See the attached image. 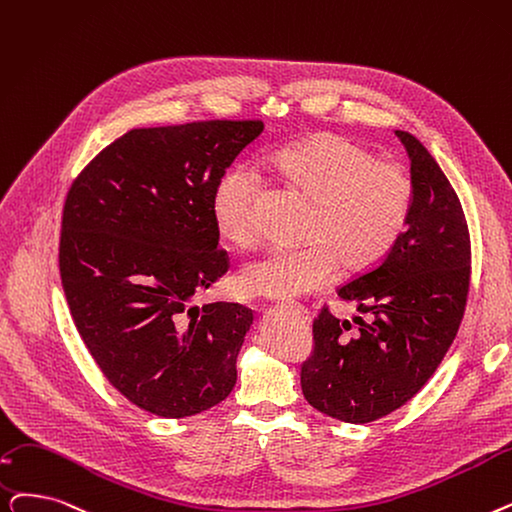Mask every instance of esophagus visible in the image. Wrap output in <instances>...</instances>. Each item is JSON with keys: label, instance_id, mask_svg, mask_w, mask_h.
Segmentation results:
<instances>
[{"label": "esophagus", "instance_id": "obj_1", "mask_svg": "<svg viewBox=\"0 0 512 512\" xmlns=\"http://www.w3.org/2000/svg\"><path fill=\"white\" fill-rule=\"evenodd\" d=\"M291 307H293V309H297V311H299V314H301V316H305V318H309V316H307V309H305V307H301V305H291Z\"/></svg>", "mask_w": 512, "mask_h": 512}]
</instances>
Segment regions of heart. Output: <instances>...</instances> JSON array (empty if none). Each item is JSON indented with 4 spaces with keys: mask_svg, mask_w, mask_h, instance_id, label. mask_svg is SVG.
<instances>
[{
    "mask_svg": "<svg viewBox=\"0 0 512 512\" xmlns=\"http://www.w3.org/2000/svg\"><path fill=\"white\" fill-rule=\"evenodd\" d=\"M274 167L307 201L303 240L297 251H272L240 272L242 291L265 299H295L335 280L341 261L349 270L379 263L402 236L414 198L408 171L339 133L322 131L280 150ZM259 180L244 167L221 175L213 192V217L234 247L261 242L255 211Z\"/></svg>",
    "mask_w": 512,
    "mask_h": 512,
    "instance_id": "1",
    "label": "heart"
}]
</instances>
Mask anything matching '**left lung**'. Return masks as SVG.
<instances>
[{
	"label": "left lung",
	"mask_w": 512,
	"mask_h": 512,
	"mask_svg": "<svg viewBox=\"0 0 512 512\" xmlns=\"http://www.w3.org/2000/svg\"><path fill=\"white\" fill-rule=\"evenodd\" d=\"M410 157L414 198L406 230L339 297L370 314L349 320L322 307L301 389L326 416L364 425L402 408L431 379L456 339L471 282V238L458 196L431 152L395 131Z\"/></svg>",
	"instance_id": "left-lung-1"
}]
</instances>
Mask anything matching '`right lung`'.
I'll return each mask as SVG.
<instances>
[{"label":"right lung","instance_id":"1","mask_svg":"<svg viewBox=\"0 0 512 512\" xmlns=\"http://www.w3.org/2000/svg\"><path fill=\"white\" fill-rule=\"evenodd\" d=\"M261 131V121L131 129L66 194L58 261L73 322L108 383L150 414L205 412L236 385L253 311L190 301L230 268L213 192Z\"/></svg>","mask_w":512,"mask_h":512}]
</instances>
